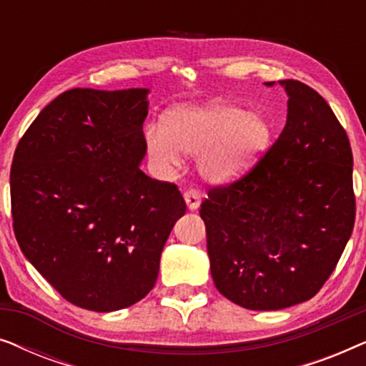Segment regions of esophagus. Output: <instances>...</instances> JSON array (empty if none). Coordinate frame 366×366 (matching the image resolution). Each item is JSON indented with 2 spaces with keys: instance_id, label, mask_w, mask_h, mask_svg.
I'll list each match as a JSON object with an SVG mask.
<instances>
[{
  "instance_id": "esophagus-1",
  "label": "esophagus",
  "mask_w": 366,
  "mask_h": 366,
  "mask_svg": "<svg viewBox=\"0 0 366 366\" xmlns=\"http://www.w3.org/2000/svg\"><path fill=\"white\" fill-rule=\"evenodd\" d=\"M184 202H187V207L189 212H197L199 208V203H202V198H199V193L197 189H188V192H184Z\"/></svg>"
}]
</instances>
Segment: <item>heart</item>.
I'll return each instance as SVG.
<instances>
[{
	"instance_id": "b5f03b06",
	"label": "heart",
	"mask_w": 366,
	"mask_h": 366,
	"mask_svg": "<svg viewBox=\"0 0 366 366\" xmlns=\"http://www.w3.org/2000/svg\"><path fill=\"white\" fill-rule=\"evenodd\" d=\"M272 139V127L262 113L238 104L209 102L174 107L159 127L144 129L147 152L162 172L179 167L184 154H198V172L213 184H228L254 168Z\"/></svg>"
}]
</instances>
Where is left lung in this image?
Instances as JSON below:
<instances>
[{
  "label": "left lung",
  "mask_w": 366,
  "mask_h": 366,
  "mask_svg": "<svg viewBox=\"0 0 366 366\" xmlns=\"http://www.w3.org/2000/svg\"><path fill=\"white\" fill-rule=\"evenodd\" d=\"M278 84L288 109L277 143L239 182L209 189L199 209L214 287L258 312L315 297L355 223L347 132L315 89L295 79Z\"/></svg>",
  "instance_id": "obj_1"
}]
</instances>
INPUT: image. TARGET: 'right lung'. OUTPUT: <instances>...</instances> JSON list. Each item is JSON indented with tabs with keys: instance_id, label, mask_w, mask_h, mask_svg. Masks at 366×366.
Listing matches in <instances>:
<instances>
[{
	"instance_id": "right-lung-1",
	"label": "right lung",
	"mask_w": 366,
	"mask_h": 366,
	"mask_svg": "<svg viewBox=\"0 0 366 366\" xmlns=\"http://www.w3.org/2000/svg\"><path fill=\"white\" fill-rule=\"evenodd\" d=\"M148 88L64 92L14 152L13 228L29 263L69 303L108 313L152 292L174 223L172 183L147 177Z\"/></svg>"
}]
</instances>
